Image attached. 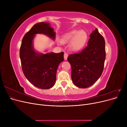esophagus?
Listing matches in <instances>:
<instances>
[{"label":"esophagus","instance_id":"obj_1","mask_svg":"<svg viewBox=\"0 0 127 127\" xmlns=\"http://www.w3.org/2000/svg\"><path fill=\"white\" fill-rule=\"evenodd\" d=\"M68 56V54H67V53H64V59L65 60H66L67 59Z\"/></svg>","mask_w":127,"mask_h":127}]
</instances>
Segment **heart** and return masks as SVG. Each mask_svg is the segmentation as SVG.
<instances>
[{
  "label": "heart",
  "instance_id": "obj_1",
  "mask_svg": "<svg viewBox=\"0 0 127 127\" xmlns=\"http://www.w3.org/2000/svg\"><path fill=\"white\" fill-rule=\"evenodd\" d=\"M88 38L87 33L83 30L78 31L74 30L66 34L63 40V43H67L71 40L70 48L73 51L80 50L85 45Z\"/></svg>",
  "mask_w": 127,
  "mask_h": 127
}]
</instances>
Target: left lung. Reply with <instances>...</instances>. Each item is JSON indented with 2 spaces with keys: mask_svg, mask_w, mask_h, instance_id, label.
Listing matches in <instances>:
<instances>
[{
  "mask_svg": "<svg viewBox=\"0 0 127 127\" xmlns=\"http://www.w3.org/2000/svg\"><path fill=\"white\" fill-rule=\"evenodd\" d=\"M87 46L79 53L68 57L75 85L85 88L94 84L101 76L105 60V40L96 29L90 35Z\"/></svg>",
  "mask_w": 127,
  "mask_h": 127,
  "instance_id": "left-lung-1",
  "label": "left lung"
}]
</instances>
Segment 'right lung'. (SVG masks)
Wrapping results in <instances>:
<instances>
[{
	"label": "right lung",
	"instance_id": "right-lung-1",
	"mask_svg": "<svg viewBox=\"0 0 127 127\" xmlns=\"http://www.w3.org/2000/svg\"><path fill=\"white\" fill-rule=\"evenodd\" d=\"M48 23L41 22L33 26L22 39L20 57L23 72L29 81L41 89H49L54 86L57 70L64 60V52L46 54L35 52L33 40L36 34H43L54 40L56 33Z\"/></svg>",
	"mask_w": 127,
	"mask_h": 127
}]
</instances>
